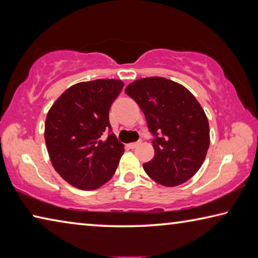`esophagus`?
<instances>
[{
  "mask_svg": "<svg viewBox=\"0 0 258 258\" xmlns=\"http://www.w3.org/2000/svg\"><path fill=\"white\" fill-rule=\"evenodd\" d=\"M140 145H141V142L139 141V142H134V143H128L127 147L130 148V149H134V148H137Z\"/></svg>",
  "mask_w": 258,
  "mask_h": 258,
  "instance_id": "obj_1",
  "label": "esophagus"
}]
</instances>
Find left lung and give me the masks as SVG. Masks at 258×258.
<instances>
[{"label": "left lung", "instance_id": "1", "mask_svg": "<svg viewBox=\"0 0 258 258\" xmlns=\"http://www.w3.org/2000/svg\"><path fill=\"white\" fill-rule=\"evenodd\" d=\"M125 93L141 108L154 135L155 157L143 169L164 186L186 182L202 167L211 142L208 119L197 99L164 77L140 78Z\"/></svg>", "mask_w": 258, "mask_h": 258}]
</instances>
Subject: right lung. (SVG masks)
Returning <instances> with one entry per match:
<instances>
[{
	"label": "right lung",
	"instance_id": "obj_1",
	"mask_svg": "<svg viewBox=\"0 0 258 258\" xmlns=\"http://www.w3.org/2000/svg\"><path fill=\"white\" fill-rule=\"evenodd\" d=\"M119 80L82 82L60 95L47 112L45 143L59 175L81 190L98 189L113 176L124 145L109 123V109L123 90ZM109 130L107 140L101 135Z\"/></svg>",
	"mask_w": 258,
	"mask_h": 258
}]
</instances>
